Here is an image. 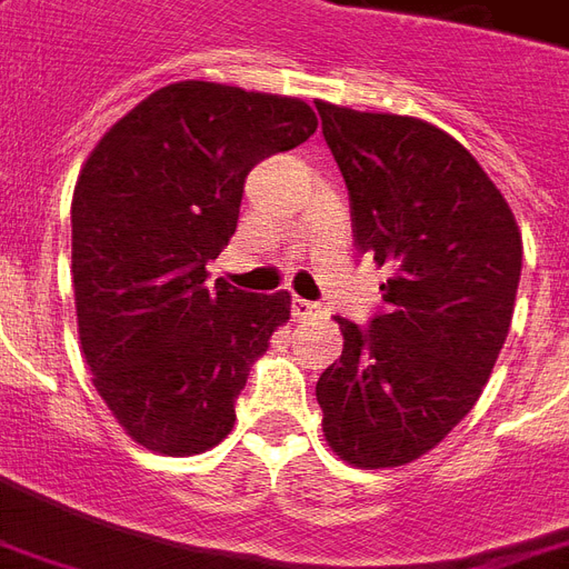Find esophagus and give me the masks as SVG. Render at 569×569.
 <instances>
[{"label":"esophagus","instance_id":"1","mask_svg":"<svg viewBox=\"0 0 569 569\" xmlns=\"http://www.w3.org/2000/svg\"><path fill=\"white\" fill-rule=\"evenodd\" d=\"M322 313V303L307 301V298H292V316L295 319H307V316Z\"/></svg>","mask_w":569,"mask_h":569}]
</instances>
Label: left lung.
Returning <instances> with one entry per match:
<instances>
[{
  "instance_id": "8db88e82",
  "label": "left lung",
  "mask_w": 569,
  "mask_h": 569,
  "mask_svg": "<svg viewBox=\"0 0 569 569\" xmlns=\"http://www.w3.org/2000/svg\"><path fill=\"white\" fill-rule=\"evenodd\" d=\"M316 110L349 188L355 244L390 271L370 325L333 316L342 355L316 381L322 432L349 466H406L483 393L513 319L522 236L501 190L441 128Z\"/></svg>"
}]
</instances>
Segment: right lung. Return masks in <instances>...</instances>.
I'll list each match as a JSON object with an SVG mask.
<instances>
[{"mask_svg": "<svg viewBox=\"0 0 569 569\" xmlns=\"http://www.w3.org/2000/svg\"><path fill=\"white\" fill-rule=\"evenodd\" d=\"M301 98L223 82L163 86L112 124L71 202V274L86 363L142 448L193 457L227 439L250 367L289 319V292L217 280L247 172L316 133Z\"/></svg>", "mask_w": 569, "mask_h": 569, "instance_id": "right-lung-1", "label": "right lung"}]
</instances>
